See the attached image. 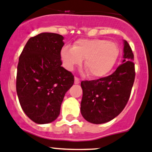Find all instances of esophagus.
I'll return each mask as SVG.
<instances>
[{"label":"esophagus","mask_w":152,"mask_h":152,"mask_svg":"<svg viewBox=\"0 0 152 152\" xmlns=\"http://www.w3.org/2000/svg\"><path fill=\"white\" fill-rule=\"evenodd\" d=\"M79 78H77V77H75L74 78V83H75V84H79Z\"/></svg>","instance_id":"1"}]
</instances>
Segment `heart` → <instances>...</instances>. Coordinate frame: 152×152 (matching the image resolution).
Instances as JSON below:
<instances>
[{
  "mask_svg": "<svg viewBox=\"0 0 152 152\" xmlns=\"http://www.w3.org/2000/svg\"><path fill=\"white\" fill-rule=\"evenodd\" d=\"M118 56L117 44L101 39H79L73 47L65 45L61 50V59L67 70H73L75 66L81 65L85 59V66L94 78L107 74Z\"/></svg>",
  "mask_w": 152,
  "mask_h": 152,
  "instance_id": "1",
  "label": "heart"
}]
</instances>
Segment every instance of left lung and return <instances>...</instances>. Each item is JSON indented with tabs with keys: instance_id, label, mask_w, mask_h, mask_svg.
Wrapping results in <instances>:
<instances>
[{
	"instance_id": "left-lung-1",
	"label": "left lung",
	"mask_w": 152,
	"mask_h": 152,
	"mask_svg": "<svg viewBox=\"0 0 152 152\" xmlns=\"http://www.w3.org/2000/svg\"><path fill=\"white\" fill-rule=\"evenodd\" d=\"M122 64L111 75L91 81H83L82 115L88 122L101 124L109 122L124 110L130 96L135 79L134 55L124 40Z\"/></svg>"
}]
</instances>
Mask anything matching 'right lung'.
Returning a JSON list of instances; mask_svg holds the SVG:
<instances>
[{
	"mask_svg": "<svg viewBox=\"0 0 152 152\" xmlns=\"http://www.w3.org/2000/svg\"><path fill=\"white\" fill-rule=\"evenodd\" d=\"M64 37L43 32L28 39L19 58L16 93L22 109L38 124L57 118L66 91L74 76L61 61Z\"/></svg>",
	"mask_w": 152,
	"mask_h": 152,
	"instance_id": "right-lung-1",
	"label": "right lung"
}]
</instances>
